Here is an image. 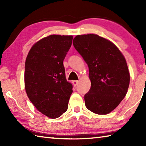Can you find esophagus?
I'll return each mask as SVG.
<instances>
[{"label": "esophagus", "instance_id": "34e87169", "mask_svg": "<svg viewBox=\"0 0 146 146\" xmlns=\"http://www.w3.org/2000/svg\"><path fill=\"white\" fill-rule=\"evenodd\" d=\"M72 82H73V84L75 86L78 84V80H73Z\"/></svg>", "mask_w": 146, "mask_h": 146}]
</instances>
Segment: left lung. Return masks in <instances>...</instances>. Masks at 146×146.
Returning <instances> with one entry per match:
<instances>
[{"label": "left lung", "mask_w": 146, "mask_h": 146, "mask_svg": "<svg viewBox=\"0 0 146 146\" xmlns=\"http://www.w3.org/2000/svg\"><path fill=\"white\" fill-rule=\"evenodd\" d=\"M73 44L89 68L91 84L84 95L86 108L96 114H108L119 105L129 88L124 56L114 44L97 35H77Z\"/></svg>", "instance_id": "obj_1"}]
</instances>
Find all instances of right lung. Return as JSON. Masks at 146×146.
<instances>
[{
  "label": "right lung",
  "mask_w": 146,
  "mask_h": 146,
  "mask_svg": "<svg viewBox=\"0 0 146 146\" xmlns=\"http://www.w3.org/2000/svg\"><path fill=\"white\" fill-rule=\"evenodd\" d=\"M73 36L51 35L32 46L25 63L27 95L41 113L56 118L68 110L73 86L66 79L63 61Z\"/></svg>",
  "instance_id": "obj_1"
}]
</instances>
